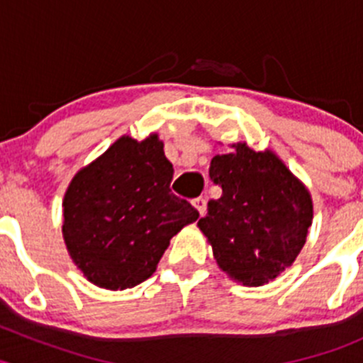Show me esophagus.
Here are the masks:
<instances>
[{
  "label": "esophagus",
  "mask_w": 363,
  "mask_h": 363,
  "mask_svg": "<svg viewBox=\"0 0 363 363\" xmlns=\"http://www.w3.org/2000/svg\"><path fill=\"white\" fill-rule=\"evenodd\" d=\"M191 203H193V207H195L196 211L200 212V214H203V212H205V203H207V202H205V199H202V196H199V199H193Z\"/></svg>",
  "instance_id": "obj_1"
}]
</instances>
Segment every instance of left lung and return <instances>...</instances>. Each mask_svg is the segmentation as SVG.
Instances as JSON below:
<instances>
[{"label": "left lung", "instance_id": "left-lung-1", "mask_svg": "<svg viewBox=\"0 0 363 363\" xmlns=\"http://www.w3.org/2000/svg\"><path fill=\"white\" fill-rule=\"evenodd\" d=\"M211 161L208 175L221 186L199 228L219 269L247 286H262L290 267L306 244L313 200L306 186L272 151L233 144Z\"/></svg>", "mask_w": 363, "mask_h": 363}]
</instances>
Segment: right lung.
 Here are the masks:
<instances>
[{
  "label": "right lung",
  "mask_w": 363,
  "mask_h": 363,
  "mask_svg": "<svg viewBox=\"0 0 363 363\" xmlns=\"http://www.w3.org/2000/svg\"><path fill=\"white\" fill-rule=\"evenodd\" d=\"M163 142L121 137L69 182L63 237L73 263L93 284L126 290L149 279L175 233L199 211L170 191Z\"/></svg>",
  "instance_id": "right-lung-1"
}]
</instances>
